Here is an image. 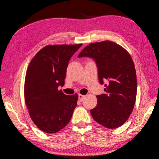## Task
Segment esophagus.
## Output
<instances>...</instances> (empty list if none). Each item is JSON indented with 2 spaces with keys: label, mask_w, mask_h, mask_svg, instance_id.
<instances>
[{
  "label": "esophagus",
  "mask_w": 159,
  "mask_h": 159,
  "mask_svg": "<svg viewBox=\"0 0 159 159\" xmlns=\"http://www.w3.org/2000/svg\"><path fill=\"white\" fill-rule=\"evenodd\" d=\"M84 98H85V95H80V94H79V100L80 102H82L83 100V99H84Z\"/></svg>",
  "instance_id": "esophagus-1"
}]
</instances>
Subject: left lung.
Wrapping results in <instances>:
<instances>
[{
  "label": "left lung",
  "instance_id": "left-lung-1",
  "mask_svg": "<svg viewBox=\"0 0 159 159\" xmlns=\"http://www.w3.org/2000/svg\"><path fill=\"white\" fill-rule=\"evenodd\" d=\"M95 60L99 83L106 94L97 95L98 104L90 110L95 121L107 128L121 126L133 111L137 95L134 64L129 52L114 42L104 41L90 43L79 55Z\"/></svg>",
  "mask_w": 159,
  "mask_h": 159
}]
</instances>
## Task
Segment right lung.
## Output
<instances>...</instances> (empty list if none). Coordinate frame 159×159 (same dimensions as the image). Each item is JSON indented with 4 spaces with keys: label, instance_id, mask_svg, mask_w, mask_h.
<instances>
[{
    "label": "right lung",
    "instance_id": "1",
    "mask_svg": "<svg viewBox=\"0 0 159 159\" xmlns=\"http://www.w3.org/2000/svg\"><path fill=\"white\" fill-rule=\"evenodd\" d=\"M82 44L48 45L36 53L29 64L25 82V100L33 122L47 133H55L69 123L77 105L76 93L66 95V69L72 55Z\"/></svg>",
    "mask_w": 159,
    "mask_h": 159
}]
</instances>
